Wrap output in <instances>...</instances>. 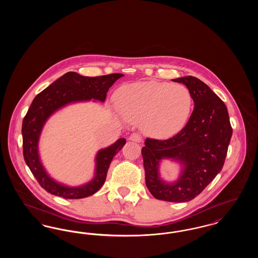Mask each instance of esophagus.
I'll list each match as a JSON object with an SVG mask.
<instances>
[{
  "label": "esophagus",
  "instance_id": "34e87169",
  "mask_svg": "<svg viewBox=\"0 0 258 258\" xmlns=\"http://www.w3.org/2000/svg\"><path fill=\"white\" fill-rule=\"evenodd\" d=\"M128 139H130L131 141H134V142H141V140H142V139H141V136L137 135V134H133V135L128 137Z\"/></svg>",
  "mask_w": 258,
  "mask_h": 258
}]
</instances>
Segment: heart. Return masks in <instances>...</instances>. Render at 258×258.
Instances as JSON below:
<instances>
[{
	"label": "heart",
	"mask_w": 258,
	"mask_h": 258,
	"mask_svg": "<svg viewBox=\"0 0 258 258\" xmlns=\"http://www.w3.org/2000/svg\"><path fill=\"white\" fill-rule=\"evenodd\" d=\"M114 100L123 118L140 123L145 135L167 139L180 133L187 123L194 98L180 83L144 81L118 89Z\"/></svg>",
	"instance_id": "b5f03b06"
}]
</instances>
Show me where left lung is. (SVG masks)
<instances>
[{
  "instance_id": "left-lung-1",
  "label": "left lung",
  "mask_w": 258,
  "mask_h": 258,
  "mask_svg": "<svg viewBox=\"0 0 258 258\" xmlns=\"http://www.w3.org/2000/svg\"><path fill=\"white\" fill-rule=\"evenodd\" d=\"M190 91L195 108L184 128L167 140L147 138L142 148L145 180L152 196L168 202L197 197L221 172L232 136L228 111L204 82L194 76L172 79ZM179 163V177L167 182L160 176L162 160Z\"/></svg>"
}]
</instances>
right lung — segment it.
I'll return each instance as SVG.
<instances>
[{"mask_svg":"<svg viewBox=\"0 0 258 258\" xmlns=\"http://www.w3.org/2000/svg\"><path fill=\"white\" fill-rule=\"evenodd\" d=\"M123 76V74H113L88 77L70 72L34 98L22 123L23 155L37 182L51 195L66 199H80L96 194L104 184L111 161L125 144V139L120 138L110 146L100 149L95 158L93 179L85 184L72 186L52 178L41 162L38 143L44 124L53 114L70 104L92 99L104 102L109 88Z\"/></svg>","mask_w":258,"mask_h":258,"instance_id":"obj_1","label":"right lung"}]
</instances>
